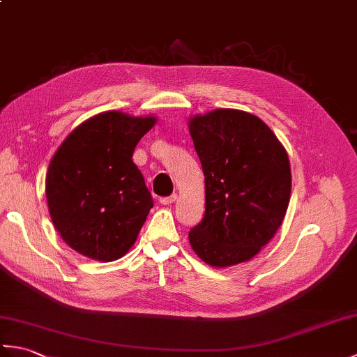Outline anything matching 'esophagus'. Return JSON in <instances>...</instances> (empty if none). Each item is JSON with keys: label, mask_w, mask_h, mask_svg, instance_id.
<instances>
[{"label": "esophagus", "mask_w": 357, "mask_h": 357, "mask_svg": "<svg viewBox=\"0 0 357 357\" xmlns=\"http://www.w3.org/2000/svg\"><path fill=\"white\" fill-rule=\"evenodd\" d=\"M176 199H178V195H172V196H167V198H161L159 202H161L162 206H170V204H173Z\"/></svg>", "instance_id": "34e87169"}]
</instances>
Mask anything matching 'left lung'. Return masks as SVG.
<instances>
[{
  "mask_svg": "<svg viewBox=\"0 0 357 357\" xmlns=\"http://www.w3.org/2000/svg\"><path fill=\"white\" fill-rule=\"evenodd\" d=\"M188 127L206 176V215L188 233L190 245L216 268L250 261L287 213V151L262 119L242 110L196 115Z\"/></svg>",
  "mask_w": 357,
  "mask_h": 357,
  "instance_id": "1",
  "label": "left lung"
}]
</instances>
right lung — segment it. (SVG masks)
Returning a JSON list of instances; mask_svg holds the SVG:
<instances>
[{
	"instance_id": "obj_1",
	"label": "right lung",
	"mask_w": 357,
	"mask_h": 357,
	"mask_svg": "<svg viewBox=\"0 0 357 357\" xmlns=\"http://www.w3.org/2000/svg\"><path fill=\"white\" fill-rule=\"evenodd\" d=\"M155 116L104 112L67 136L53 155L45 196L56 231L75 252L112 262L135 244L153 199L133 162Z\"/></svg>"
}]
</instances>
